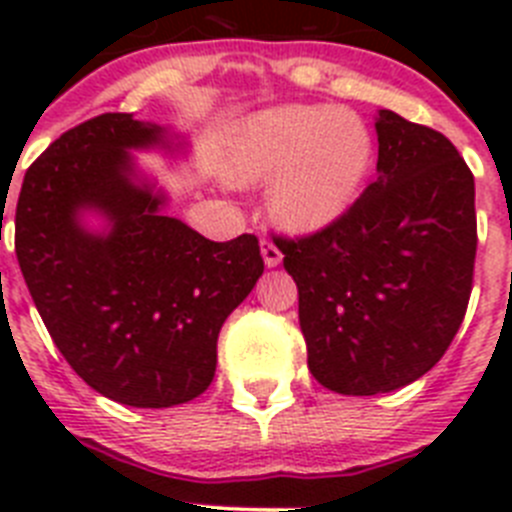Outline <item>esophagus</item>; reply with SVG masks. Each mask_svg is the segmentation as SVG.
Instances as JSON below:
<instances>
[{
	"label": "esophagus",
	"instance_id": "obj_1",
	"mask_svg": "<svg viewBox=\"0 0 512 512\" xmlns=\"http://www.w3.org/2000/svg\"><path fill=\"white\" fill-rule=\"evenodd\" d=\"M261 256H264V264L269 266V269L282 264V251H279L271 241H261Z\"/></svg>",
	"mask_w": 512,
	"mask_h": 512
}]
</instances>
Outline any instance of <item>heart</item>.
Returning a JSON list of instances; mask_svg holds the SVG:
<instances>
[{"instance_id":"heart-1","label":"heart","mask_w":512,"mask_h":512,"mask_svg":"<svg viewBox=\"0 0 512 512\" xmlns=\"http://www.w3.org/2000/svg\"><path fill=\"white\" fill-rule=\"evenodd\" d=\"M374 158V135L356 112L328 104H279L235 128L228 174L233 182L271 176V215L289 233L307 235L354 210Z\"/></svg>"}]
</instances>
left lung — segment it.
Segmentation results:
<instances>
[{
	"label": "left lung",
	"instance_id": "left-lung-1",
	"mask_svg": "<svg viewBox=\"0 0 512 512\" xmlns=\"http://www.w3.org/2000/svg\"><path fill=\"white\" fill-rule=\"evenodd\" d=\"M377 182L336 225L282 241L312 377L338 395L415 382L454 341L472 295L474 176L451 140L392 110L374 120Z\"/></svg>",
	"mask_w": 512,
	"mask_h": 512
}]
</instances>
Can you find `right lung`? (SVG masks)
I'll list each match as a JSON object with an SVG mask.
<instances>
[{
    "mask_svg": "<svg viewBox=\"0 0 512 512\" xmlns=\"http://www.w3.org/2000/svg\"><path fill=\"white\" fill-rule=\"evenodd\" d=\"M135 151L187 158L189 140L125 112L63 133L27 169L15 251L71 369L120 405L171 408L210 387L220 328L264 261L256 235L215 243L169 217Z\"/></svg>",
    "mask_w": 512,
    "mask_h": 512,
    "instance_id": "obj_1",
    "label": "right lung"
}]
</instances>
